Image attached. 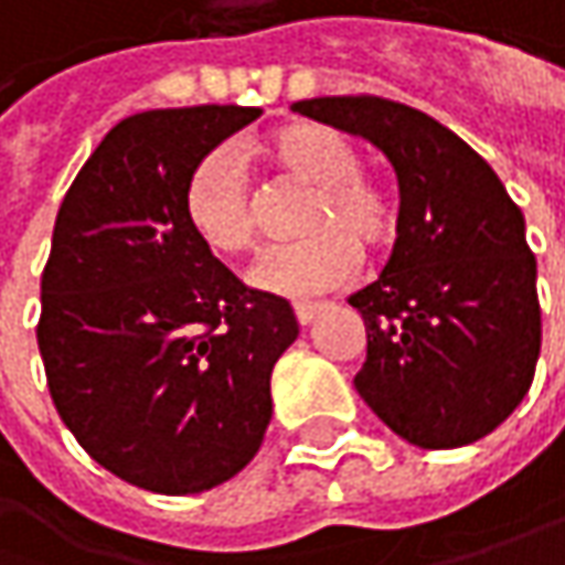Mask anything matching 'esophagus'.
I'll return each instance as SVG.
<instances>
[{
  "label": "esophagus",
  "mask_w": 565,
  "mask_h": 565,
  "mask_svg": "<svg viewBox=\"0 0 565 565\" xmlns=\"http://www.w3.org/2000/svg\"><path fill=\"white\" fill-rule=\"evenodd\" d=\"M319 310H322L319 303H294V316H297L300 326H310Z\"/></svg>",
  "instance_id": "34e87169"
}]
</instances>
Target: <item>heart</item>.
<instances>
[{"mask_svg": "<svg viewBox=\"0 0 565 565\" xmlns=\"http://www.w3.org/2000/svg\"><path fill=\"white\" fill-rule=\"evenodd\" d=\"M258 156L281 184L310 188L297 211L303 239L265 252L252 284L271 294L310 297L332 290L358 268V249L386 252L399 236V201L361 169V156L339 130L290 120L262 137ZM191 233L216 255H246L258 243L262 204L230 150H211L188 172L182 194Z\"/></svg>", "mask_w": 565, "mask_h": 565, "instance_id": "heart-1", "label": "heart"}]
</instances>
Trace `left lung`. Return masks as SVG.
Listing matches in <instances>:
<instances>
[{
	"mask_svg": "<svg viewBox=\"0 0 565 565\" xmlns=\"http://www.w3.org/2000/svg\"><path fill=\"white\" fill-rule=\"evenodd\" d=\"M290 108L371 140L399 179L393 255L349 297L367 329L354 390L418 448L480 441L524 399L541 354L521 207L480 152L409 105L332 95Z\"/></svg>",
	"mask_w": 565,
	"mask_h": 565,
	"instance_id": "obj_1",
	"label": "left lung"
}]
</instances>
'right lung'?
I'll list each match as a JSON object with an SVG mask.
<instances>
[{
	"mask_svg": "<svg viewBox=\"0 0 565 565\" xmlns=\"http://www.w3.org/2000/svg\"><path fill=\"white\" fill-rule=\"evenodd\" d=\"M262 108L124 117L53 223L38 349L53 406L108 473L162 495L214 489L262 448L290 303L252 290L188 226V172Z\"/></svg>",
	"mask_w": 565,
	"mask_h": 565,
	"instance_id": "obj_1",
	"label": "right lung"
}]
</instances>
